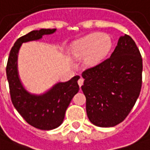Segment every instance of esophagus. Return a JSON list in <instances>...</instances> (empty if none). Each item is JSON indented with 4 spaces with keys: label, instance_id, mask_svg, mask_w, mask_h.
<instances>
[{
    "label": "esophagus",
    "instance_id": "obj_1",
    "mask_svg": "<svg viewBox=\"0 0 150 150\" xmlns=\"http://www.w3.org/2000/svg\"><path fill=\"white\" fill-rule=\"evenodd\" d=\"M83 78H81V77H80L79 79H78V81H77V83H78V85H79V86L81 87V86L83 85Z\"/></svg>",
    "mask_w": 150,
    "mask_h": 150
}]
</instances>
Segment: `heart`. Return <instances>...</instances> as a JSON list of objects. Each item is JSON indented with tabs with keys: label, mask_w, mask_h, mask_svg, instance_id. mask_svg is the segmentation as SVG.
Here are the masks:
<instances>
[{
	"label": "heart",
	"mask_w": 150,
	"mask_h": 150,
	"mask_svg": "<svg viewBox=\"0 0 150 150\" xmlns=\"http://www.w3.org/2000/svg\"><path fill=\"white\" fill-rule=\"evenodd\" d=\"M111 46L110 38L100 33L89 35L76 45L75 51L81 56H86L88 64H94L100 61Z\"/></svg>",
	"instance_id": "obj_1"
}]
</instances>
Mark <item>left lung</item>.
<instances>
[{
	"instance_id": "8db88e82",
	"label": "left lung",
	"mask_w": 150,
	"mask_h": 150,
	"mask_svg": "<svg viewBox=\"0 0 150 150\" xmlns=\"http://www.w3.org/2000/svg\"><path fill=\"white\" fill-rule=\"evenodd\" d=\"M142 70L140 50L133 39L125 35L110 57L83 71L81 90L91 123L111 127L124 121L140 96Z\"/></svg>"
}]
</instances>
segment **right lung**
<instances>
[{"mask_svg": "<svg viewBox=\"0 0 150 150\" xmlns=\"http://www.w3.org/2000/svg\"><path fill=\"white\" fill-rule=\"evenodd\" d=\"M55 30H34L18 38L10 50L6 65L10 98L14 108L28 124L45 131L57 128L62 124L66 109L79 91L77 81L80 77L75 76L66 82H59L42 96L31 95L18 78L17 57L22 43L41 39L43 35L53 33Z\"/></svg>", "mask_w": 150, "mask_h": 150, "instance_id": "obj_1", "label": "right lung"}]
</instances>
